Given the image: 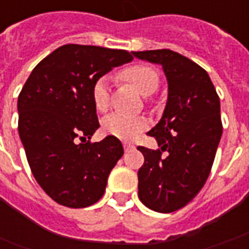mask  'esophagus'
Returning <instances> with one entry per match:
<instances>
[{"label":"esophagus","instance_id":"1","mask_svg":"<svg viewBox=\"0 0 249 249\" xmlns=\"http://www.w3.org/2000/svg\"><path fill=\"white\" fill-rule=\"evenodd\" d=\"M124 149L125 151H132V149H135V145H132L129 142H124Z\"/></svg>","mask_w":249,"mask_h":249}]
</instances>
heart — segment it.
<instances>
[{"mask_svg": "<svg viewBox=\"0 0 249 249\" xmlns=\"http://www.w3.org/2000/svg\"><path fill=\"white\" fill-rule=\"evenodd\" d=\"M119 77L135 88L142 96H149L159 88V74L151 66L135 64L119 71ZM92 101L98 112L108 110L110 103L108 77L97 78L92 87ZM148 128V120L144 117H129L121 113H112L103 120V130L121 140H135Z\"/></svg>", "mask_w": 249, "mask_h": 249, "instance_id": "heart-1", "label": "heart"}]
</instances>
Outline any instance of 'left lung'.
<instances>
[{
	"label": "left lung",
	"instance_id": "8db88e82",
	"mask_svg": "<svg viewBox=\"0 0 249 249\" xmlns=\"http://www.w3.org/2000/svg\"><path fill=\"white\" fill-rule=\"evenodd\" d=\"M132 53L162 65L168 80L164 114L146 133L156 139L160 148L137 149L144 155L139 169L141 203L156 212L169 213L192 201L211 173L223 133L220 98L208 73L178 52Z\"/></svg>",
	"mask_w": 249,
	"mask_h": 249
}]
</instances>
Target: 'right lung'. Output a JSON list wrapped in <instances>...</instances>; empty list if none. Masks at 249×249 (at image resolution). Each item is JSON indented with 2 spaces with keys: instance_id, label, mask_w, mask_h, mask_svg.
I'll use <instances>...</instances> for the list:
<instances>
[{
  "instance_id": "right-lung-1",
  "label": "right lung",
  "mask_w": 249,
  "mask_h": 249,
  "mask_svg": "<svg viewBox=\"0 0 249 249\" xmlns=\"http://www.w3.org/2000/svg\"><path fill=\"white\" fill-rule=\"evenodd\" d=\"M132 60L126 51L68 44L38 62L21 89L19 139L33 176L56 203L85 208L103 197L124 148L113 136L89 140L100 126L92 87ZM76 138L88 141L77 144Z\"/></svg>"
}]
</instances>
